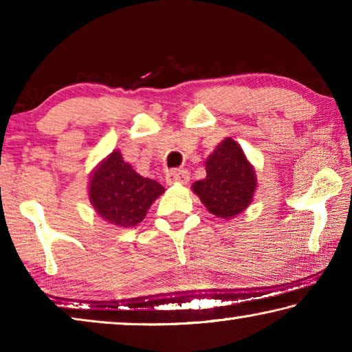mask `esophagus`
<instances>
[{
  "mask_svg": "<svg viewBox=\"0 0 352 352\" xmlns=\"http://www.w3.org/2000/svg\"><path fill=\"white\" fill-rule=\"evenodd\" d=\"M189 182V172L184 169H178V170H170L166 174V183L168 184H186Z\"/></svg>",
  "mask_w": 352,
  "mask_h": 352,
  "instance_id": "obj_1",
  "label": "esophagus"
}]
</instances>
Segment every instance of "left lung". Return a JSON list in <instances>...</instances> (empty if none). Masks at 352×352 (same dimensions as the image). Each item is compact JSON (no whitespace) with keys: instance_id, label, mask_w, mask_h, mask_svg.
Returning <instances> with one entry per match:
<instances>
[{"instance_id":"8db88e82","label":"left lung","mask_w":352,"mask_h":352,"mask_svg":"<svg viewBox=\"0 0 352 352\" xmlns=\"http://www.w3.org/2000/svg\"><path fill=\"white\" fill-rule=\"evenodd\" d=\"M206 177L192 190L212 216L233 219L252 205L258 177L237 142L226 136L205 162Z\"/></svg>"}]
</instances>
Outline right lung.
<instances>
[{
    "label": "right lung",
    "mask_w": 352,
    "mask_h": 352,
    "mask_svg": "<svg viewBox=\"0 0 352 352\" xmlns=\"http://www.w3.org/2000/svg\"><path fill=\"white\" fill-rule=\"evenodd\" d=\"M164 188L152 178L140 175L113 151L93 169L88 183V199L100 217L110 225L130 228L146 217L148 208Z\"/></svg>",
    "instance_id": "add662e5"
}]
</instances>
